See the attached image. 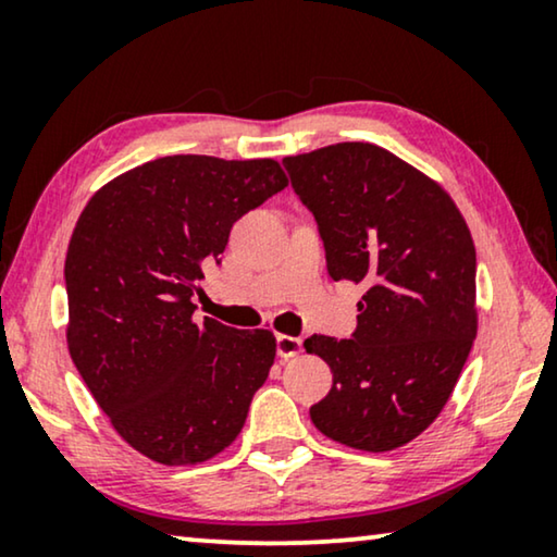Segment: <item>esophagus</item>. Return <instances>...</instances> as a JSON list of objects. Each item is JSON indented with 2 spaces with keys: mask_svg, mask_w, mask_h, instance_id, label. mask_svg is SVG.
<instances>
[{
  "mask_svg": "<svg viewBox=\"0 0 557 557\" xmlns=\"http://www.w3.org/2000/svg\"><path fill=\"white\" fill-rule=\"evenodd\" d=\"M276 352L278 357H296L301 352V339L288 337V334H278L276 337Z\"/></svg>",
  "mask_w": 557,
  "mask_h": 557,
  "instance_id": "obj_1",
  "label": "esophagus"
}]
</instances>
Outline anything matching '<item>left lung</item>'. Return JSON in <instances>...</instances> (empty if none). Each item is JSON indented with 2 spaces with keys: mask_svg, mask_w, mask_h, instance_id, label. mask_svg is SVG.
Listing matches in <instances>:
<instances>
[{
  "mask_svg": "<svg viewBox=\"0 0 557 557\" xmlns=\"http://www.w3.org/2000/svg\"><path fill=\"white\" fill-rule=\"evenodd\" d=\"M284 166L330 276L368 286L352 337L304 342L334 375L311 421L345 446L393 451L441 413L476 337L474 240L436 182L375 144H332Z\"/></svg>",
  "mask_w": 557,
  "mask_h": 557,
  "instance_id": "obj_1",
  "label": "left lung"
}]
</instances>
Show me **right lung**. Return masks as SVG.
I'll return each instance as SVG.
<instances>
[{
	"mask_svg": "<svg viewBox=\"0 0 557 557\" xmlns=\"http://www.w3.org/2000/svg\"><path fill=\"white\" fill-rule=\"evenodd\" d=\"M288 185L278 162L174 154L90 197L65 258L67 349L119 436L166 467L231 446L276 357L269 330L205 317L193 296L235 220Z\"/></svg>",
	"mask_w": 557,
	"mask_h": 557,
	"instance_id": "right-lung-1",
	"label": "right lung"
}]
</instances>
